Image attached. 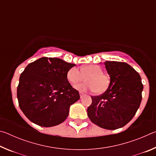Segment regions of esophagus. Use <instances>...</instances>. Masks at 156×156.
I'll return each mask as SVG.
<instances>
[{"instance_id":"1","label":"esophagus","mask_w":156,"mask_h":156,"mask_svg":"<svg viewBox=\"0 0 156 156\" xmlns=\"http://www.w3.org/2000/svg\"><path fill=\"white\" fill-rule=\"evenodd\" d=\"M79 94H80V98H83L84 96V95H85V94H83V93H82V92H80V93H79Z\"/></svg>"}]
</instances>
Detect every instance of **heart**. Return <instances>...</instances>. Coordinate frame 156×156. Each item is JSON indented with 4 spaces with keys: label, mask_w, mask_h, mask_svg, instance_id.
Returning a JSON list of instances; mask_svg holds the SVG:
<instances>
[{
    "label": "heart",
    "mask_w": 156,
    "mask_h": 156,
    "mask_svg": "<svg viewBox=\"0 0 156 156\" xmlns=\"http://www.w3.org/2000/svg\"><path fill=\"white\" fill-rule=\"evenodd\" d=\"M87 77V83L76 85V89L86 92L95 91L96 94H102L107 90L110 84V77L103 73V69L98 65L89 64L80 67V71L77 67H72L67 73V78L69 83L75 85Z\"/></svg>",
    "instance_id": "heart-1"
}]
</instances>
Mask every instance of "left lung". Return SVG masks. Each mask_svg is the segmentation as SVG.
<instances>
[{
	"label": "left lung",
	"mask_w": 156,
	"mask_h": 156,
	"mask_svg": "<svg viewBox=\"0 0 156 156\" xmlns=\"http://www.w3.org/2000/svg\"><path fill=\"white\" fill-rule=\"evenodd\" d=\"M110 84L100 96H91L87 109L89 119L100 127H122L135 115L142 100L143 84L139 73L126 62L106 61Z\"/></svg>",
	"instance_id": "8db88e82"
}]
</instances>
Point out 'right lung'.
<instances>
[{"instance_id": "obj_1", "label": "right lung", "mask_w": 156, "mask_h": 156, "mask_svg": "<svg viewBox=\"0 0 156 156\" xmlns=\"http://www.w3.org/2000/svg\"><path fill=\"white\" fill-rule=\"evenodd\" d=\"M75 65L43 57L26 67L20 76L17 98L29 120L44 127L64 122L71 105L80 99L78 91L67 78L69 69Z\"/></svg>"}]
</instances>
